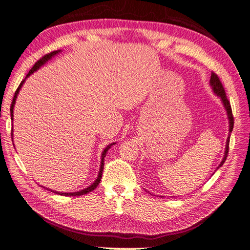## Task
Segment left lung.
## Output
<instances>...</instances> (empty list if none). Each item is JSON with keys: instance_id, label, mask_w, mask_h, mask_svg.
I'll return each mask as SVG.
<instances>
[{"instance_id": "left-lung-1", "label": "left lung", "mask_w": 250, "mask_h": 250, "mask_svg": "<svg viewBox=\"0 0 250 250\" xmlns=\"http://www.w3.org/2000/svg\"><path fill=\"white\" fill-rule=\"evenodd\" d=\"M209 83H210V87H211V89H213L214 93L217 95V97H218V98L220 99L222 105H224V107H225V109H226V111H227L228 120H229V135H228L227 143H226V150H225L224 158H222V160H221L220 164L218 166V167H217V169H218L220 167H222V164L225 163L226 159H227V157H228V152H229L230 136H231V132H232V130H233V125H234V119H233L231 105H230L229 100L227 99V95H226V92H225L224 86H222V83H221V82L219 81L218 76H217L215 73H211V76H210Z\"/></svg>"}]
</instances>
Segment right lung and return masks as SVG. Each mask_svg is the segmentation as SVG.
Returning <instances> with one entry per match:
<instances>
[{"instance_id":"1","label":"right lung","mask_w":250,"mask_h":250,"mask_svg":"<svg viewBox=\"0 0 250 250\" xmlns=\"http://www.w3.org/2000/svg\"><path fill=\"white\" fill-rule=\"evenodd\" d=\"M61 50H56V51H52V52H50V54H48V55H46V56H44L43 58H42V59H40L39 61H37L35 64H34V66L31 68L30 70V72L26 74V76H25V78L23 79L22 82L20 83V84H19V87H18V89L16 90V92H15V95H14V99H13V102H12V106H10V118H12V120H14V107H15V103H16V100H17V97H18V94H19V91H20V89H21V87L23 86V83H24V82H25V79L28 78L30 75H32V74H33L34 72H36L37 70H39V68H41L42 66H43L44 64H46L47 62H48L51 58H54L55 56H57L58 54H59ZM13 129H12V139L14 137V134H13ZM116 143H111V144H109V145H107L106 146L105 148H104V150L102 151V155H101V166H100V169H99V174H98V177H97V179L94 180V182L89 186V187H87V188H84V189H83V190H79V191H75V192H59V191H56V190H51V189H49V188H46V187H44L45 189H47V190H49V191H51V192H54V193H57V194H60V195H66V196H78V195H83V194H87V193H89V192H91L92 190H94L95 188L98 187V185L100 184V182H101V178H102V172H103V168H104V157L106 156V152L108 151V149L109 148L113 146V145H115Z\"/></svg>"}]
</instances>
